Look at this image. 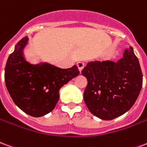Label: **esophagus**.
I'll return each instance as SVG.
<instances>
[{"instance_id": "34e87169", "label": "esophagus", "mask_w": 147, "mask_h": 147, "mask_svg": "<svg viewBox=\"0 0 147 147\" xmlns=\"http://www.w3.org/2000/svg\"><path fill=\"white\" fill-rule=\"evenodd\" d=\"M77 66H78V69H79V71H80V72H81L82 69L84 68V63H82V62H81V61H79V62H78V63H77Z\"/></svg>"}]
</instances>
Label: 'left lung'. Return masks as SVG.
<instances>
[{
  "label": "left lung",
  "mask_w": 147,
  "mask_h": 147,
  "mask_svg": "<svg viewBox=\"0 0 147 147\" xmlns=\"http://www.w3.org/2000/svg\"><path fill=\"white\" fill-rule=\"evenodd\" d=\"M81 74L88 81L84 102L90 112L102 120H113L128 111L142 86L140 62L131 46L116 63L89 62Z\"/></svg>",
  "instance_id": "8db88e82"
}]
</instances>
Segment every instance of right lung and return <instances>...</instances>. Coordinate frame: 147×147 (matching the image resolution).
Returning <instances> with one entry per match:
<instances>
[{"instance_id":"right-lung-1","label":"right lung","mask_w":147,"mask_h":147,"mask_svg":"<svg viewBox=\"0 0 147 147\" xmlns=\"http://www.w3.org/2000/svg\"><path fill=\"white\" fill-rule=\"evenodd\" d=\"M29 37L26 36L15 46L5 69L6 88L15 104L34 117L53 110L59 99V90L79 74L78 66L62 69L47 62L34 64L24 55Z\"/></svg>"}]
</instances>
